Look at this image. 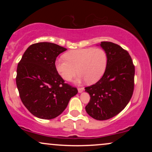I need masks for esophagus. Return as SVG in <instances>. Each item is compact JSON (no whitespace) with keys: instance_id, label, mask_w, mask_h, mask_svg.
Segmentation results:
<instances>
[{"instance_id":"34e87169","label":"esophagus","mask_w":152,"mask_h":152,"mask_svg":"<svg viewBox=\"0 0 152 152\" xmlns=\"http://www.w3.org/2000/svg\"><path fill=\"white\" fill-rule=\"evenodd\" d=\"M83 90H84V88H78V93H82V92L83 91Z\"/></svg>"}]
</instances>
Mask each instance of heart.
I'll list each match as a JSON object with an SVG mask.
<instances>
[{"label":"heart","instance_id":"obj_1","mask_svg":"<svg viewBox=\"0 0 152 152\" xmlns=\"http://www.w3.org/2000/svg\"><path fill=\"white\" fill-rule=\"evenodd\" d=\"M64 56L66 61L56 60L55 67L61 77L67 81H71L78 73L76 83L86 81L95 83L104 76L107 67V53L100 48L71 50Z\"/></svg>","mask_w":152,"mask_h":152}]
</instances>
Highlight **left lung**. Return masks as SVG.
Segmentation results:
<instances>
[{"instance_id": "obj_1", "label": "left lung", "mask_w": 152, "mask_h": 152, "mask_svg": "<svg viewBox=\"0 0 152 152\" xmlns=\"http://www.w3.org/2000/svg\"><path fill=\"white\" fill-rule=\"evenodd\" d=\"M100 46L107 53V67L98 82L85 88L91 97L85 109L94 119L103 121L117 115L129 102L135 69L130 55L120 46L103 41Z\"/></svg>"}]
</instances>
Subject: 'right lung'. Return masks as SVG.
Here are the masks:
<instances>
[{
    "instance_id": "add662e5",
    "label": "right lung",
    "mask_w": 152,
    "mask_h": 152,
    "mask_svg": "<svg viewBox=\"0 0 152 152\" xmlns=\"http://www.w3.org/2000/svg\"><path fill=\"white\" fill-rule=\"evenodd\" d=\"M65 50L55 43H34L26 49L18 63L16 85L20 98L36 117H57L78 93L77 88L64 83L56 70V59Z\"/></svg>"
}]
</instances>
